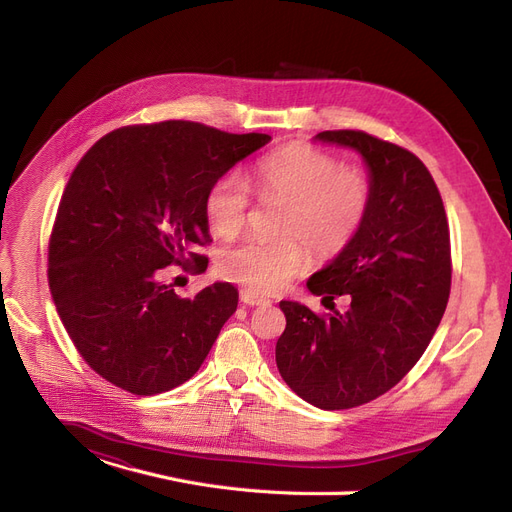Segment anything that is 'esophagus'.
<instances>
[{
  "instance_id": "obj_1",
  "label": "esophagus",
  "mask_w": 512,
  "mask_h": 512,
  "mask_svg": "<svg viewBox=\"0 0 512 512\" xmlns=\"http://www.w3.org/2000/svg\"><path fill=\"white\" fill-rule=\"evenodd\" d=\"M241 303L254 307V305H269L271 301L267 297H258V294L252 290H241Z\"/></svg>"
}]
</instances>
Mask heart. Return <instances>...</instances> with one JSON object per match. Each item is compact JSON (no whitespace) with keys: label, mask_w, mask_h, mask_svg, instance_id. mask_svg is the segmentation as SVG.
<instances>
[{"label":"heart","mask_w":512,"mask_h":512,"mask_svg":"<svg viewBox=\"0 0 512 512\" xmlns=\"http://www.w3.org/2000/svg\"><path fill=\"white\" fill-rule=\"evenodd\" d=\"M252 185L258 198L286 203L277 226L284 237H247L228 245L218 256V269L262 294L284 288L301 271L307 247L318 260L346 252L374 205L367 170L342 164L333 153L307 143L284 145L260 158L252 168ZM250 207V188L237 173L213 179L203 200L205 220L220 237H235Z\"/></svg>","instance_id":"obj_1"}]
</instances>
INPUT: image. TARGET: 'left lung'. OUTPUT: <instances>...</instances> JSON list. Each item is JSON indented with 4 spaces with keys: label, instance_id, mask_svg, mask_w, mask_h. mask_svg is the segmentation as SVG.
<instances>
[{
    "label": "left lung",
    "instance_id": "1",
    "mask_svg": "<svg viewBox=\"0 0 512 512\" xmlns=\"http://www.w3.org/2000/svg\"><path fill=\"white\" fill-rule=\"evenodd\" d=\"M316 138L361 153L374 205L348 250L307 282L329 301L348 294V312L282 301L275 361L307 404L348 410L391 391L429 346L451 294V232L438 185L412 151L361 130Z\"/></svg>",
    "mask_w": 512,
    "mask_h": 512
}]
</instances>
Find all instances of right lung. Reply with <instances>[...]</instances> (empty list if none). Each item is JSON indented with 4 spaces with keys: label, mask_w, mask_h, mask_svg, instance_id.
<instances>
[{
    "label": "right lung",
    "mask_w": 512,
    "mask_h": 512,
    "mask_svg": "<svg viewBox=\"0 0 512 512\" xmlns=\"http://www.w3.org/2000/svg\"><path fill=\"white\" fill-rule=\"evenodd\" d=\"M196 121L123 126L72 170L49 239V288L85 363L132 395H158L203 365L239 294L228 282L181 299L162 271L200 273L213 179L267 145Z\"/></svg>",
    "instance_id": "add662e5"
}]
</instances>
